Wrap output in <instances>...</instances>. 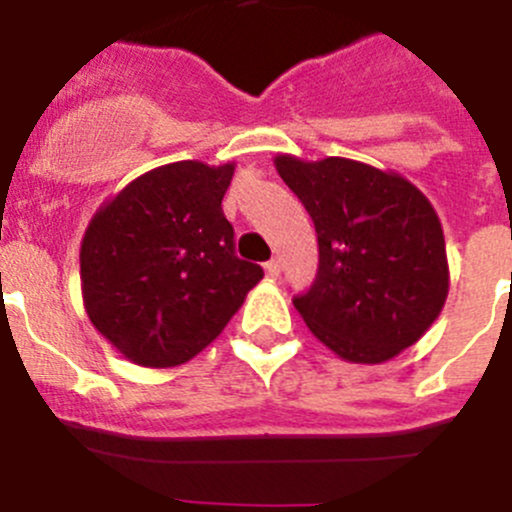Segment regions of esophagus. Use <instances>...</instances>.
<instances>
[{"label": "esophagus", "mask_w": 512, "mask_h": 512, "mask_svg": "<svg viewBox=\"0 0 512 512\" xmlns=\"http://www.w3.org/2000/svg\"><path fill=\"white\" fill-rule=\"evenodd\" d=\"M265 272H267V277H272V280H277V277H280V272H282V262L275 257V260L267 262Z\"/></svg>", "instance_id": "obj_1"}]
</instances>
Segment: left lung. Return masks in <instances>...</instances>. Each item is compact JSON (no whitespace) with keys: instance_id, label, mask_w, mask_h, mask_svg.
I'll return each mask as SVG.
<instances>
[{"instance_id":"left-lung-1","label":"left lung","mask_w":512,"mask_h":512,"mask_svg":"<svg viewBox=\"0 0 512 512\" xmlns=\"http://www.w3.org/2000/svg\"><path fill=\"white\" fill-rule=\"evenodd\" d=\"M275 168L317 230V280L292 299L309 332L352 364L416 344L448 297L446 240L426 195L352 158L280 153Z\"/></svg>"}]
</instances>
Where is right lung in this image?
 <instances>
[{"instance_id":"right-lung-1","label":"right lung","mask_w":512,"mask_h":512,"mask_svg":"<svg viewBox=\"0 0 512 512\" xmlns=\"http://www.w3.org/2000/svg\"><path fill=\"white\" fill-rule=\"evenodd\" d=\"M232 173L235 163L160 165L108 198L86 227V314L133 364L168 369L193 359L265 275L235 255L223 213Z\"/></svg>"}]
</instances>
